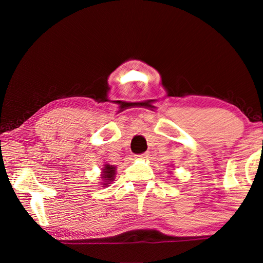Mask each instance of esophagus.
Returning a JSON list of instances; mask_svg holds the SVG:
<instances>
[{
	"mask_svg": "<svg viewBox=\"0 0 263 263\" xmlns=\"http://www.w3.org/2000/svg\"><path fill=\"white\" fill-rule=\"evenodd\" d=\"M138 159H147L148 158V153H142V154H139L137 155Z\"/></svg>",
	"mask_w": 263,
	"mask_h": 263,
	"instance_id": "34e87169",
	"label": "esophagus"
}]
</instances>
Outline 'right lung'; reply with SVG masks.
Returning a JSON list of instances; mask_svg holds the SVG:
<instances>
[{"mask_svg":"<svg viewBox=\"0 0 263 263\" xmlns=\"http://www.w3.org/2000/svg\"><path fill=\"white\" fill-rule=\"evenodd\" d=\"M101 179L102 182L101 184L103 186H109V184L112 183L115 181L116 177V167L114 164H109V163H104L103 168L101 169Z\"/></svg>","mask_w":263,"mask_h":263,"instance_id":"1","label":"right lung"}]
</instances>
